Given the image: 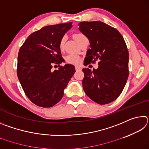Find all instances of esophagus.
I'll return each instance as SVG.
<instances>
[{"instance_id": "1", "label": "esophagus", "mask_w": 149, "mask_h": 149, "mask_svg": "<svg viewBox=\"0 0 149 149\" xmlns=\"http://www.w3.org/2000/svg\"><path fill=\"white\" fill-rule=\"evenodd\" d=\"M75 70H76V71H78V70H81V68L79 66H75Z\"/></svg>"}]
</instances>
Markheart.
<instances>
[{
    "label": "heart",
    "mask_w": 149,
    "mask_h": 149,
    "mask_svg": "<svg viewBox=\"0 0 149 149\" xmlns=\"http://www.w3.org/2000/svg\"><path fill=\"white\" fill-rule=\"evenodd\" d=\"M84 35L83 34L81 33H75L74 34V37L75 39L78 42L79 40L81 38V37H84ZM65 37H63L62 38L60 39V43H59V47L60 49H63L64 47V44H65ZM66 61L69 63H71V64H79L80 62V59L78 56L74 54H69L68 56L66 57Z\"/></svg>",
    "instance_id": "obj_1"
}]
</instances>
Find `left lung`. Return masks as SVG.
I'll return each instance as SVG.
<instances>
[{"mask_svg":"<svg viewBox=\"0 0 149 149\" xmlns=\"http://www.w3.org/2000/svg\"><path fill=\"white\" fill-rule=\"evenodd\" d=\"M78 26L90 42L84 64L99 60L97 69H83V88L94 102L108 104L119 97L129 75L125 42L116 29L102 22H82Z\"/></svg>","mask_w":149,"mask_h":149,"instance_id":"left-lung-1","label":"left lung"}]
</instances>
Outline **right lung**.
I'll return each mask as SVG.
<instances>
[{"mask_svg":"<svg viewBox=\"0 0 149 149\" xmlns=\"http://www.w3.org/2000/svg\"><path fill=\"white\" fill-rule=\"evenodd\" d=\"M72 27L69 22L42 27L30 35L19 50L17 77L27 97L39 107L49 108L58 102L75 72L74 65H59L64 62L60 41ZM53 65L60 68L52 71Z\"/></svg>","mask_w":149,"mask_h":149,"instance_id":"add662e5","label":"right lung"}]
</instances>
